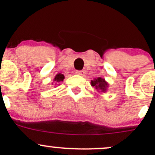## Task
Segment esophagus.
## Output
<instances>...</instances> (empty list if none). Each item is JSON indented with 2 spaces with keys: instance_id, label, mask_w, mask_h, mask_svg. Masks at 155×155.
Wrapping results in <instances>:
<instances>
[{
  "instance_id": "esophagus-1",
  "label": "esophagus",
  "mask_w": 155,
  "mask_h": 155,
  "mask_svg": "<svg viewBox=\"0 0 155 155\" xmlns=\"http://www.w3.org/2000/svg\"><path fill=\"white\" fill-rule=\"evenodd\" d=\"M76 74L79 75V76H85V74H86V72L84 71V70H78V71L76 72Z\"/></svg>"
}]
</instances>
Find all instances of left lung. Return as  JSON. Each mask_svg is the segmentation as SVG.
Returning <instances> with one entry per match:
<instances>
[{"label":"left lung","instance_id":"obj_1","mask_svg":"<svg viewBox=\"0 0 155 155\" xmlns=\"http://www.w3.org/2000/svg\"><path fill=\"white\" fill-rule=\"evenodd\" d=\"M91 86L94 87L98 92H102L105 93L109 87V83L104 79L101 77L94 78L93 80L91 81Z\"/></svg>","mask_w":155,"mask_h":155}]
</instances>
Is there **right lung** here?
I'll list each match as a JSON object with an SVG mask.
<instances>
[{
	"instance_id": "obj_1",
	"label": "right lung",
	"mask_w": 155,
	"mask_h": 155,
	"mask_svg": "<svg viewBox=\"0 0 155 155\" xmlns=\"http://www.w3.org/2000/svg\"><path fill=\"white\" fill-rule=\"evenodd\" d=\"M64 79V76L61 73H58L55 76V77L53 79V82L51 83V85H53L54 86H56V85H60V83L61 82H63Z\"/></svg>"
}]
</instances>
